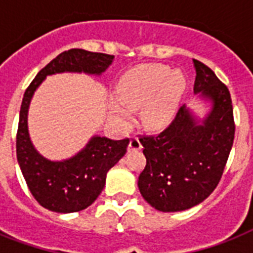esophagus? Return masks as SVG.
<instances>
[{"label": "esophagus", "instance_id": "34e87169", "mask_svg": "<svg viewBox=\"0 0 253 253\" xmlns=\"http://www.w3.org/2000/svg\"><path fill=\"white\" fill-rule=\"evenodd\" d=\"M128 150L130 151L142 150V143H140L139 138H136V136H132V138H131L130 144H128Z\"/></svg>", "mask_w": 253, "mask_h": 253}]
</instances>
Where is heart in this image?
<instances>
[{"mask_svg":"<svg viewBox=\"0 0 253 253\" xmlns=\"http://www.w3.org/2000/svg\"><path fill=\"white\" fill-rule=\"evenodd\" d=\"M185 79L162 64H144L121 77L118 95L110 101L111 118L119 127L130 126L134 110L147 128L160 130L172 122L185 90Z\"/></svg>","mask_w":253,"mask_h":253,"instance_id":"1","label":"heart"}]
</instances>
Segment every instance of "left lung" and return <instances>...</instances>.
Returning a JSON list of instances; mask_svg holds the SVG:
<instances>
[{
  "mask_svg": "<svg viewBox=\"0 0 253 253\" xmlns=\"http://www.w3.org/2000/svg\"><path fill=\"white\" fill-rule=\"evenodd\" d=\"M194 93L212 109L202 125L181 106L166 130L140 135L147 163L139 174L140 194L159 211L186 210L206 200L219 184L235 136L228 87L204 63L193 59Z\"/></svg>",
  "mask_w": 253,
  "mask_h": 253,
  "instance_id": "obj_1",
  "label": "left lung"
}]
</instances>
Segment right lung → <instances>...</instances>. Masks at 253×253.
<instances>
[{"instance_id": "right-lung-1", "label": "right lung", "mask_w": 253, "mask_h": 253, "mask_svg": "<svg viewBox=\"0 0 253 253\" xmlns=\"http://www.w3.org/2000/svg\"><path fill=\"white\" fill-rule=\"evenodd\" d=\"M114 56L72 48L57 55L41 69L26 89L17 131V159L26 184L38 204L55 212H76L90 206L101 194L106 173L126 154L128 138L111 140L94 136L84 150L64 162H49L37 152L27 131V111L34 91L48 75L85 72L101 75Z\"/></svg>"}]
</instances>
